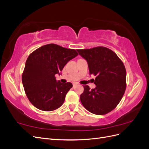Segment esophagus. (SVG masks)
<instances>
[{"label": "esophagus", "instance_id": "1", "mask_svg": "<svg viewBox=\"0 0 149 149\" xmlns=\"http://www.w3.org/2000/svg\"><path fill=\"white\" fill-rule=\"evenodd\" d=\"M73 87H74L75 86L78 85V83H73Z\"/></svg>", "mask_w": 149, "mask_h": 149}]
</instances>
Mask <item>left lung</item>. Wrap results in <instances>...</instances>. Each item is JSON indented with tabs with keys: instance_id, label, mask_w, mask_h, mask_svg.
Segmentation results:
<instances>
[{
	"instance_id": "left-lung-1",
	"label": "left lung",
	"mask_w": 149,
	"mask_h": 149,
	"mask_svg": "<svg viewBox=\"0 0 149 149\" xmlns=\"http://www.w3.org/2000/svg\"><path fill=\"white\" fill-rule=\"evenodd\" d=\"M86 60L89 74L96 77V88L84 86L80 100L88 111L96 115L106 114L120 101L126 88V70L123 63L110 49L99 47L77 49Z\"/></svg>"
}]
</instances>
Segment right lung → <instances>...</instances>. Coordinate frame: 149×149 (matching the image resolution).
<instances>
[{"instance_id":"right-lung-1","label":"right lung","mask_w":149,"mask_h":149,"mask_svg":"<svg viewBox=\"0 0 149 149\" xmlns=\"http://www.w3.org/2000/svg\"><path fill=\"white\" fill-rule=\"evenodd\" d=\"M78 53L55 44L42 46L31 53L26 61L22 83L26 95L37 109L52 111L63 104L65 96L73 87L71 83H61L55 75Z\"/></svg>"}]
</instances>
